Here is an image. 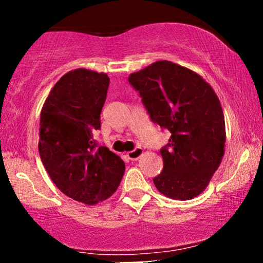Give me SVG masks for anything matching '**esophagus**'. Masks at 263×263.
Returning a JSON list of instances; mask_svg holds the SVG:
<instances>
[{"instance_id": "esophagus-1", "label": "esophagus", "mask_w": 263, "mask_h": 263, "mask_svg": "<svg viewBox=\"0 0 263 263\" xmlns=\"http://www.w3.org/2000/svg\"><path fill=\"white\" fill-rule=\"evenodd\" d=\"M142 155H143V149H142L141 147H137V148L131 151V152H127V157L131 161H136V159L140 158Z\"/></svg>"}]
</instances>
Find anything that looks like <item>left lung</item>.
Returning <instances> with one entry per match:
<instances>
[{"label":"left lung","mask_w":263,"mask_h":263,"mask_svg":"<svg viewBox=\"0 0 263 263\" xmlns=\"http://www.w3.org/2000/svg\"><path fill=\"white\" fill-rule=\"evenodd\" d=\"M128 81L151 120L172 136L161 149L163 171L153 179L165 197L189 200L206 189L225 153V120L219 98L200 75L159 60Z\"/></svg>","instance_id":"obj_1"}]
</instances>
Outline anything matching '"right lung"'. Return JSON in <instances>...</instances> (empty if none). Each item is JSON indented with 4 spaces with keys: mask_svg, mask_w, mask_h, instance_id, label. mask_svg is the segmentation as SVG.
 Masks as SVG:
<instances>
[{
    "mask_svg": "<svg viewBox=\"0 0 263 263\" xmlns=\"http://www.w3.org/2000/svg\"><path fill=\"white\" fill-rule=\"evenodd\" d=\"M107 74L68 71L45 99L39 123V156L50 179L66 197L87 205L106 200L119 188L125 163L92 140L108 89Z\"/></svg>",
    "mask_w": 263,
    "mask_h": 263,
    "instance_id": "right-lung-1",
    "label": "right lung"
}]
</instances>
